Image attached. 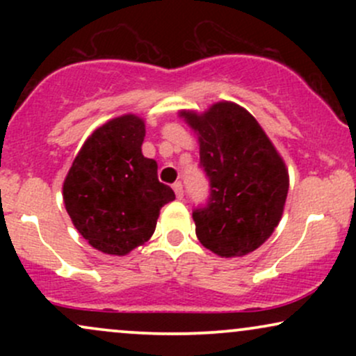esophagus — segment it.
I'll use <instances>...</instances> for the list:
<instances>
[{
    "instance_id": "obj_1",
    "label": "esophagus",
    "mask_w": 356,
    "mask_h": 356,
    "mask_svg": "<svg viewBox=\"0 0 356 356\" xmlns=\"http://www.w3.org/2000/svg\"><path fill=\"white\" fill-rule=\"evenodd\" d=\"M172 189L175 192V195H177V199H182L184 197V189H182V184L181 182H175L172 186Z\"/></svg>"
}]
</instances>
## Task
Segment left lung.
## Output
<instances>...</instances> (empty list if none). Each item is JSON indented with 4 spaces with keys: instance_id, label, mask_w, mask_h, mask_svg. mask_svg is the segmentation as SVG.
<instances>
[{
    "instance_id": "obj_1",
    "label": "left lung",
    "mask_w": 356,
    "mask_h": 356,
    "mask_svg": "<svg viewBox=\"0 0 356 356\" xmlns=\"http://www.w3.org/2000/svg\"><path fill=\"white\" fill-rule=\"evenodd\" d=\"M194 130L209 177L206 207L192 212L195 234L220 257L252 252L275 232L284 211L289 175L276 147L246 108L216 102L206 112L181 110Z\"/></svg>"
}]
</instances>
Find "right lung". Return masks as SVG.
Returning <instances> with one entry per match:
<instances>
[{
    "label": "right lung",
    "mask_w": 356,
    "mask_h": 356,
    "mask_svg": "<svg viewBox=\"0 0 356 356\" xmlns=\"http://www.w3.org/2000/svg\"><path fill=\"white\" fill-rule=\"evenodd\" d=\"M144 118L125 113L88 136L63 181L65 209L76 231L105 254L125 256L152 238L162 206L175 194L142 154Z\"/></svg>",
    "instance_id": "obj_1"
}]
</instances>
